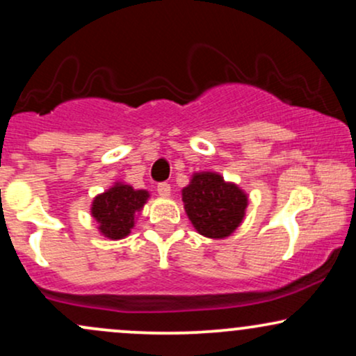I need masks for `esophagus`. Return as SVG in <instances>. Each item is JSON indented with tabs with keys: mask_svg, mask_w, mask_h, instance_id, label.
Listing matches in <instances>:
<instances>
[{
	"mask_svg": "<svg viewBox=\"0 0 356 356\" xmlns=\"http://www.w3.org/2000/svg\"><path fill=\"white\" fill-rule=\"evenodd\" d=\"M157 192H159V195H161V197H169V195H170V184L161 182L157 186Z\"/></svg>",
	"mask_w": 356,
	"mask_h": 356,
	"instance_id": "1",
	"label": "esophagus"
}]
</instances>
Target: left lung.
Here are the masks:
<instances>
[{"label": "left lung", "instance_id": "1", "mask_svg": "<svg viewBox=\"0 0 356 356\" xmlns=\"http://www.w3.org/2000/svg\"><path fill=\"white\" fill-rule=\"evenodd\" d=\"M184 209L192 226L204 238L231 236L246 216L248 194L238 184L224 181L218 172H194L182 189Z\"/></svg>", "mask_w": 356, "mask_h": 356}]
</instances>
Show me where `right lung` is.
Wrapping results in <instances>:
<instances>
[{
    "mask_svg": "<svg viewBox=\"0 0 356 356\" xmlns=\"http://www.w3.org/2000/svg\"><path fill=\"white\" fill-rule=\"evenodd\" d=\"M149 197V191L134 189L130 184L120 181L115 182L92 201L90 212L99 224L97 229L112 241L127 238L136 226L137 214L144 209Z\"/></svg>",
    "mask_w": 356,
    "mask_h": 356,
    "instance_id": "right-lung-1",
    "label": "right lung"
}]
</instances>
